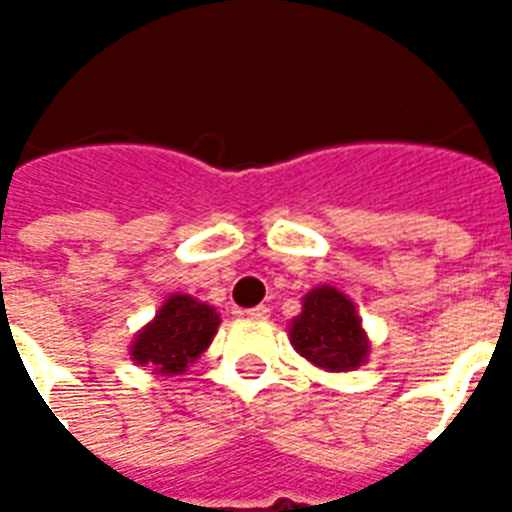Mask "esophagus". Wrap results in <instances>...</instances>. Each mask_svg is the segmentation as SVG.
Masks as SVG:
<instances>
[{
  "label": "esophagus",
  "mask_w": 512,
  "mask_h": 512,
  "mask_svg": "<svg viewBox=\"0 0 512 512\" xmlns=\"http://www.w3.org/2000/svg\"><path fill=\"white\" fill-rule=\"evenodd\" d=\"M244 316H247V319H255V321H265L268 316H271V308L257 305V308H249V311H244Z\"/></svg>",
  "instance_id": "1"
}]
</instances>
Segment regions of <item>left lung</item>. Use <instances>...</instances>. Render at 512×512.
<instances>
[{"instance_id": "left-lung-1", "label": "left lung", "mask_w": 512, "mask_h": 512, "mask_svg": "<svg viewBox=\"0 0 512 512\" xmlns=\"http://www.w3.org/2000/svg\"><path fill=\"white\" fill-rule=\"evenodd\" d=\"M289 342L300 356L327 372H353L366 364L372 350L353 300L329 284L303 297V311L289 324Z\"/></svg>"}]
</instances>
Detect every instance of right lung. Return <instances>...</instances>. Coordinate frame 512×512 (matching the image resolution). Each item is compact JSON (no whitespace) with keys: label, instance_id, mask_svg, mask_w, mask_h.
<instances>
[{"label":"right lung","instance_id":"1","mask_svg":"<svg viewBox=\"0 0 512 512\" xmlns=\"http://www.w3.org/2000/svg\"><path fill=\"white\" fill-rule=\"evenodd\" d=\"M220 316L191 295H170L130 345V358L154 374H183L209 348Z\"/></svg>","mask_w":512,"mask_h":512}]
</instances>
